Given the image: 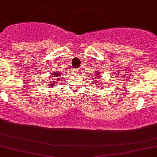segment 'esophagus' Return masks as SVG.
I'll list each match as a JSON object with an SVG mask.
<instances>
[{
    "mask_svg": "<svg viewBox=\"0 0 157 157\" xmlns=\"http://www.w3.org/2000/svg\"><path fill=\"white\" fill-rule=\"evenodd\" d=\"M74 73H75V75H78V74H80V70H79V69L75 70V72H74Z\"/></svg>",
    "mask_w": 157,
    "mask_h": 157,
    "instance_id": "34e87169",
    "label": "esophagus"
}]
</instances>
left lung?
I'll return each mask as SVG.
<instances>
[{
	"label": "left lung",
	"mask_w": 157,
	"mask_h": 157,
	"mask_svg": "<svg viewBox=\"0 0 157 157\" xmlns=\"http://www.w3.org/2000/svg\"><path fill=\"white\" fill-rule=\"evenodd\" d=\"M95 76H97V78H94V81H93L94 82V83H98V82L99 81V80H100V78H99V76H101V74H100V72H98V71H97V74H96V75ZM101 84H103V83H101ZM98 85V84H97Z\"/></svg>",
	"instance_id": "8db88e82"
}]
</instances>
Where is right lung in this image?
I'll list each match as a JSON object with an SVG mask.
<instances>
[{
  "mask_svg": "<svg viewBox=\"0 0 157 157\" xmlns=\"http://www.w3.org/2000/svg\"><path fill=\"white\" fill-rule=\"evenodd\" d=\"M61 75H63V74H62L61 72H59V71H54V72H53L52 75H51V77H52L53 78H51V80H49V82H47L48 86L54 87L55 84H56V81H54V80H53V79L57 78L58 80H59V79H60L59 77Z\"/></svg>",
  "mask_w": 157,
  "mask_h": 157,
  "instance_id": "add662e5",
  "label": "right lung"
}]
</instances>
